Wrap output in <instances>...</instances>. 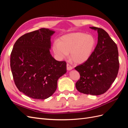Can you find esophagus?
Instances as JSON below:
<instances>
[{"label": "esophagus", "instance_id": "esophagus-1", "mask_svg": "<svg viewBox=\"0 0 128 128\" xmlns=\"http://www.w3.org/2000/svg\"><path fill=\"white\" fill-rule=\"evenodd\" d=\"M72 68H73L71 66L70 64H67V69L68 70H72Z\"/></svg>", "mask_w": 128, "mask_h": 128}]
</instances>
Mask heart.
<instances>
[{
    "instance_id": "1",
    "label": "heart",
    "mask_w": 128,
    "mask_h": 128,
    "mask_svg": "<svg viewBox=\"0 0 128 128\" xmlns=\"http://www.w3.org/2000/svg\"><path fill=\"white\" fill-rule=\"evenodd\" d=\"M96 40L91 34L83 32L67 34L53 44V50L60 59L66 58L70 53L72 60L76 64H83L90 58L94 52Z\"/></svg>"
}]
</instances>
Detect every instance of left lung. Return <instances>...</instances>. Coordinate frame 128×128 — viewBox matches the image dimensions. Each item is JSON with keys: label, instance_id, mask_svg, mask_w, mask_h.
<instances>
[{"label": "left lung", "instance_id": "8db88e82", "mask_svg": "<svg viewBox=\"0 0 128 128\" xmlns=\"http://www.w3.org/2000/svg\"><path fill=\"white\" fill-rule=\"evenodd\" d=\"M97 30L98 43L89 59L75 69L80 74L76 83L79 92L86 94L100 95L105 93L116 79L119 69L117 45L102 28Z\"/></svg>", "mask_w": 128, "mask_h": 128}]
</instances>
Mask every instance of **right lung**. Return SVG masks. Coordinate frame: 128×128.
Segmentation results:
<instances>
[{
  "mask_svg": "<svg viewBox=\"0 0 128 128\" xmlns=\"http://www.w3.org/2000/svg\"><path fill=\"white\" fill-rule=\"evenodd\" d=\"M55 32L41 28L21 36L14 45L10 65L15 86L34 99L51 96L57 81L67 72L66 62L56 60L51 54V36Z\"/></svg>",
  "mask_w": 128,
  "mask_h": 128,
  "instance_id": "right-lung-1",
  "label": "right lung"
}]
</instances>
